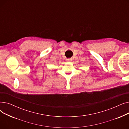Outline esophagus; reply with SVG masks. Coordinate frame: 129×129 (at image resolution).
Segmentation results:
<instances>
[{"label": "esophagus", "mask_w": 129, "mask_h": 129, "mask_svg": "<svg viewBox=\"0 0 129 129\" xmlns=\"http://www.w3.org/2000/svg\"><path fill=\"white\" fill-rule=\"evenodd\" d=\"M72 60V59H71V58H69V59H67V61H68V62H71Z\"/></svg>", "instance_id": "1"}]
</instances>
